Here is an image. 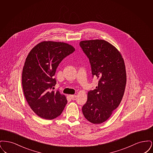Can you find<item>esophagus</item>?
Segmentation results:
<instances>
[{"instance_id":"34e87169","label":"esophagus","mask_w":153,"mask_h":153,"mask_svg":"<svg viewBox=\"0 0 153 153\" xmlns=\"http://www.w3.org/2000/svg\"><path fill=\"white\" fill-rule=\"evenodd\" d=\"M69 97L72 99H74V98L76 97V95H69Z\"/></svg>"}]
</instances>
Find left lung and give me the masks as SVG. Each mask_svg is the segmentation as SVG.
<instances>
[{
  "instance_id": "obj_1",
  "label": "left lung",
  "mask_w": 153,
  "mask_h": 153,
  "mask_svg": "<svg viewBox=\"0 0 153 153\" xmlns=\"http://www.w3.org/2000/svg\"><path fill=\"white\" fill-rule=\"evenodd\" d=\"M80 46L89 59L92 77L98 85L88 92L82 111L88 120L100 124L107 120L120 103L126 84L123 58L111 44L102 39L82 41Z\"/></svg>"
}]
</instances>
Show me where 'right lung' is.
<instances>
[{"label": "right lung", "mask_w": 153, "mask_h": 153, "mask_svg": "<svg viewBox=\"0 0 153 153\" xmlns=\"http://www.w3.org/2000/svg\"><path fill=\"white\" fill-rule=\"evenodd\" d=\"M74 51L69 44L44 41L30 51L23 68L22 87L30 108L38 116L51 120L62 112L67 100L59 91L53 90L56 84L54 76L62 59Z\"/></svg>", "instance_id": "1"}]
</instances>
